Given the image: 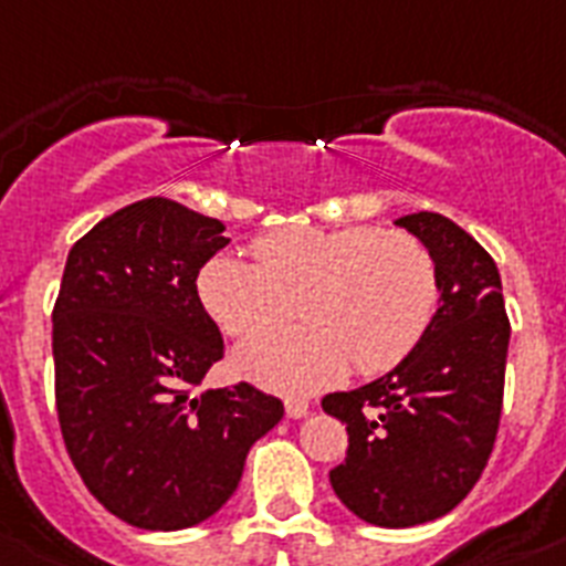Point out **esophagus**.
<instances>
[{"label": "esophagus", "instance_id": "esophagus-1", "mask_svg": "<svg viewBox=\"0 0 566 566\" xmlns=\"http://www.w3.org/2000/svg\"><path fill=\"white\" fill-rule=\"evenodd\" d=\"M310 413V401L303 399H286V417L289 419H303Z\"/></svg>", "mask_w": 566, "mask_h": 566}]
</instances>
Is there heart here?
Wrapping results in <instances>:
<instances>
[{
    "label": "heart",
    "mask_w": 566,
    "mask_h": 566,
    "mask_svg": "<svg viewBox=\"0 0 566 566\" xmlns=\"http://www.w3.org/2000/svg\"><path fill=\"white\" fill-rule=\"evenodd\" d=\"M254 263L213 256L199 274L208 315L233 338L294 312L306 324L237 349L233 367L260 385L306 394L353 370L385 373L417 347L440 301L437 263L408 231L283 228L251 245Z\"/></svg>",
    "instance_id": "b5f03b06"
}]
</instances>
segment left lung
Wrapping results in <instances>:
<instances>
[{"label": "left lung", "mask_w": 566, "mask_h": 566, "mask_svg": "<svg viewBox=\"0 0 566 566\" xmlns=\"http://www.w3.org/2000/svg\"><path fill=\"white\" fill-rule=\"evenodd\" d=\"M396 226L431 251L440 310L394 370L324 399L349 433L329 483L353 515L387 530L437 521L474 489L501 424L509 353L503 283L489 251L431 210Z\"/></svg>", "instance_id": "8db88e82"}]
</instances>
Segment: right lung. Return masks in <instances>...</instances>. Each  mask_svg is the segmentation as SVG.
I'll return each instance as SVG.
<instances>
[{"mask_svg": "<svg viewBox=\"0 0 566 566\" xmlns=\"http://www.w3.org/2000/svg\"><path fill=\"white\" fill-rule=\"evenodd\" d=\"M226 226L172 199H142L74 242L54 303V394L65 448L112 515L188 530L237 492L283 401L240 385L196 390L222 358L196 277Z\"/></svg>", "mask_w": 566, "mask_h": 566, "instance_id": "obj_1", "label": "right lung"}]
</instances>
